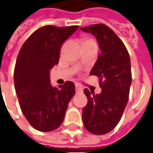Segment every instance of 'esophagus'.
Instances as JSON below:
<instances>
[{"label":"esophagus","instance_id":"obj_1","mask_svg":"<svg viewBox=\"0 0 153 153\" xmlns=\"http://www.w3.org/2000/svg\"><path fill=\"white\" fill-rule=\"evenodd\" d=\"M75 87H76V91L77 92V93H79V92H82V87L80 85V84H78V83H76V85H75Z\"/></svg>","mask_w":153,"mask_h":153}]
</instances>
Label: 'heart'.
Masks as SVG:
<instances>
[{"label": "heart", "instance_id": "heart-1", "mask_svg": "<svg viewBox=\"0 0 153 153\" xmlns=\"http://www.w3.org/2000/svg\"><path fill=\"white\" fill-rule=\"evenodd\" d=\"M89 42H96V41H95L94 39L90 38V37H86V38L83 39V44Z\"/></svg>", "mask_w": 153, "mask_h": 153}]
</instances>
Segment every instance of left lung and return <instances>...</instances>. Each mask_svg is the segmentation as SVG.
<instances>
[{
	"label": "left lung",
	"instance_id": "1",
	"mask_svg": "<svg viewBox=\"0 0 153 153\" xmlns=\"http://www.w3.org/2000/svg\"><path fill=\"white\" fill-rule=\"evenodd\" d=\"M81 30L94 35L100 53L90 75L97 76L102 91L94 94L87 88V104L82 109V121L87 131L96 135L113 130L127 106L131 84L130 56L123 41L104 24H94Z\"/></svg>",
	"mask_w": 153,
	"mask_h": 153
}]
</instances>
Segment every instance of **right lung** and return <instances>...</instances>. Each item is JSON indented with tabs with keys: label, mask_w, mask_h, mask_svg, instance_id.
<instances>
[{
	"label": "right lung",
	"mask_w": 153,
	"mask_h": 153,
	"mask_svg": "<svg viewBox=\"0 0 153 153\" xmlns=\"http://www.w3.org/2000/svg\"><path fill=\"white\" fill-rule=\"evenodd\" d=\"M78 26H45L30 35L22 45L14 70L19 104L28 123L36 130L51 131L62 123L68 103L75 95V84L51 85L50 70L58 64L63 42Z\"/></svg>",
	"instance_id": "right-lung-1"
}]
</instances>
